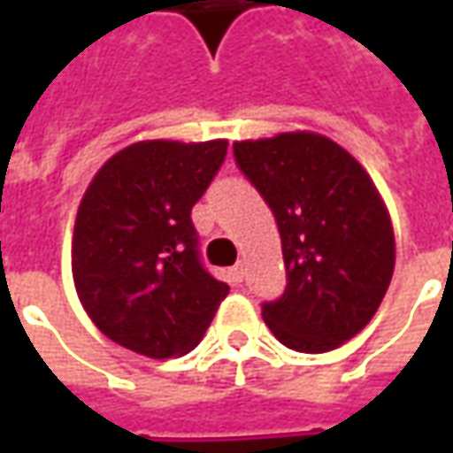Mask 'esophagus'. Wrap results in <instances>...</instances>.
Wrapping results in <instances>:
<instances>
[{
  "instance_id": "esophagus-1",
  "label": "esophagus",
  "mask_w": 453,
  "mask_h": 453,
  "mask_svg": "<svg viewBox=\"0 0 453 453\" xmlns=\"http://www.w3.org/2000/svg\"><path fill=\"white\" fill-rule=\"evenodd\" d=\"M227 274H230V279H233L235 284H240V281H242V274H245V269H242V265H235L230 272H227Z\"/></svg>"
}]
</instances>
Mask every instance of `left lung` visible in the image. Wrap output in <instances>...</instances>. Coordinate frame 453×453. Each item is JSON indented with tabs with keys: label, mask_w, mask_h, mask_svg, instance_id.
<instances>
[{
	"label": "left lung",
	"mask_w": 453,
	"mask_h": 453,
	"mask_svg": "<svg viewBox=\"0 0 453 453\" xmlns=\"http://www.w3.org/2000/svg\"><path fill=\"white\" fill-rule=\"evenodd\" d=\"M233 150L281 235L288 284L262 305L266 327L288 349H337L371 323L395 266L379 188L347 150L311 130L240 140Z\"/></svg>",
	"instance_id": "left-lung-1"
}]
</instances>
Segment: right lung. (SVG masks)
<instances>
[{
    "label": "right lung",
    "mask_w": 453,
    "mask_h": 453,
    "mask_svg": "<svg viewBox=\"0 0 453 453\" xmlns=\"http://www.w3.org/2000/svg\"><path fill=\"white\" fill-rule=\"evenodd\" d=\"M227 140H140L84 191L73 235L82 308L109 340L150 359L196 347L230 286L198 262L191 208L223 165Z\"/></svg>",
    "instance_id": "add662e5"
}]
</instances>
